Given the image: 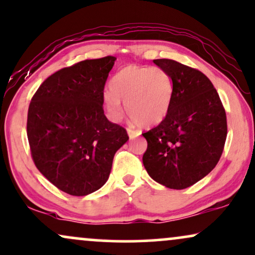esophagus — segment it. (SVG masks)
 I'll use <instances>...</instances> for the list:
<instances>
[{
  "label": "esophagus",
  "instance_id": "esophagus-1",
  "mask_svg": "<svg viewBox=\"0 0 255 255\" xmlns=\"http://www.w3.org/2000/svg\"><path fill=\"white\" fill-rule=\"evenodd\" d=\"M140 133L141 132L138 130H133V128H128V137H130V139H134V138H137Z\"/></svg>",
  "mask_w": 255,
  "mask_h": 255
}]
</instances>
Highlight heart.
Segmentation results:
<instances>
[{
  "instance_id": "obj_1",
  "label": "heart",
  "mask_w": 255,
  "mask_h": 255,
  "mask_svg": "<svg viewBox=\"0 0 255 255\" xmlns=\"http://www.w3.org/2000/svg\"><path fill=\"white\" fill-rule=\"evenodd\" d=\"M172 99L173 81L166 70L128 65L111 78L110 90L103 94V105L109 118L118 122L124 115L123 101L134 123L150 127L166 117Z\"/></svg>"
}]
</instances>
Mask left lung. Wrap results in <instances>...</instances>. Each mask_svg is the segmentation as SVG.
Returning <instances> with one entry per match:
<instances>
[{"label": "left lung", "instance_id": "left-lung-1", "mask_svg": "<svg viewBox=\"0 0 255 255\" xmlns=\"http://www.w3.org/2000/svg\"><path fill=\"white\" fill-rule=\"evenodd\" d=\"M173 81L170 111L145 132L143 164L148 176L173 190L192 186L216 167L227 135L226 112L212 82L173 59H153Z\"/></svg>", "mask_w": 255, "mask_h": 255}]
</instances>
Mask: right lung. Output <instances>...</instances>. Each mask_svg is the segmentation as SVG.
<instances>
[{"mask_svg":"<svg viewBox=\"0 0 255 255\" xmlns=\"http://www.w3.org/2000/svg\"><path fill=\"white\" fill-rule=\"evenodd\" d=\"M114 56L63 68L41 84L28 110L26 134L38 171L63 192L88 196L107 183L115 153L128 140L105 117L104 85Z\"/></svg>","mask_w":255,"mask_h":255,"instance_id":"obj_1","label":"right lung"}]
</instances>
